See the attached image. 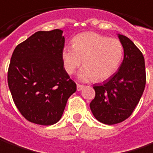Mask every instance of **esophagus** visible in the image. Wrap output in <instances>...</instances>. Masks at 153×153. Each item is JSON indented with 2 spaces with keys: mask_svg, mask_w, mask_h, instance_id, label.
Segmentation results:
<instances>
[{
  "mask_svg": "<svg viewBox=\"0 0 153 153\" xmlns=\"http://www.w3.org/2000/svg\"><path fill=\"white\" fill-rule=\"evenodd\" d=\"M83 88H84V86H83V85H80V84H77V85H76V89H77L78 91L82 90Z\"/></svg>",
  "mask_w": 153,
  "mask_h": 153,
  "instance_id": "1",
  "label": "esophagus"
}]
</instances>
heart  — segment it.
I'll return each mask as SVG.
<instances>
[{
  "mask_svg": "<svg viewBox=\"0 0 153 153\" xmlns=\"http://www.w3.org/2000/svg\"><path fill=\"white\" fill-rule=\"evenodd\" d=\"M123 46L118 39L108 38L94 31H87L72 39V46H65L62 51L64 68L73 74L83 61L84 67L78 73L81 81L94 79L105 81L117 71L123 57Z\"/></svg>",
  "mask_w": 153,
  "mask_h": 153,
  "instance_id": "b5f03b06",
  "label": "heart"
}]
</instances>
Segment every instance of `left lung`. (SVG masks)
<instances>
[{"mask_svg":"<svg viewBox=\"0 0 153 153\" xmlns=\"http://www.w3.org/2000/svg\"><path fill=\"white\" fill-rule=\"evenodd\" d=\"M124 50V57L117 71L94 85L96 96L90 103L95 118L113 125L128 118L142 97L146 84L145 61L143 53L129 38L117 34Z\"/></svg>","mask_w":153,"mask_h":153,"instance_id":"obj_1","label":"left lung"}]
</instances>
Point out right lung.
I'll return each instance as SVG.
<instances>
[{
	"instance_id": "right-lung-1",
	"label": "right lung",
	"mask_w": 153,
	"mask_h": 153,
	"mask_svg": "<svg viewBox=\"0 0 153 153\" xmlns=\"http://www.w3.org/2000/svg\"><path fill=\"white\" fill-rule=\"evenodd\" d=\"M62 33L59 29L37 31L19 44L11 56L9 89L19 111L30 123L43 126L57 123L76 91L63 66Z\"/></svg>"
}]
</instances>
